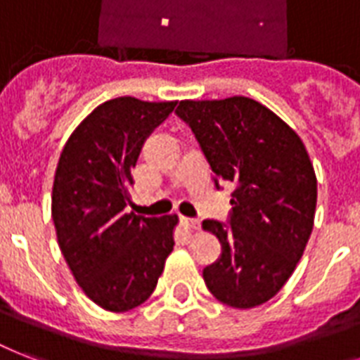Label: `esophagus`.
<instances>
[{
  "label": "esophagus",
  "mask_w": 360,
  "mask_h": 360,
  "mask_svg": "<svg viewBox=\"0 0 360 360\" xmlns=\"http://www.w3.org/2000/svg\"><path fill=\"white\" fill-rule=\"evenodd\" d=\"M181 222H183V226H186V228H191V230H200V226H202L198 219H186V217H183Z\"/></svg>",
  "instance_id": "34e87169"
}]
</instances>
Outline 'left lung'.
<instances>
[{
    "label": "left lung",
    "mask_w": 360,
    "mask_h": 360,
    "mask_svg": "<svg viewBox=\"0 0 360 360\" xmlns=\"http://www.w3.org/2000/svg\"><path fill=\"white\" fill-rule=\"evenodd\" d=\"M211 164L214 185L231 183L230 228L205 220L222 256L203 271L209 291L233 308L259 307L288 282L314 228L318 179L302 140L248 97L181 101Z\"/></svg>",
    "instance_id": "8db88e82"
}]
</instances>
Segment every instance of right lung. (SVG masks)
<instances>
[{"label":"right lung","instance_id":"add662e5","mask_svg":"<svg viewBox=\"0 0 360 360\" xmlns=\"http://www.w3.org/2000/svg\"><path fill=\"white\" fill-rule=\"evenodd\" d=\"M175 104L106 101L72 130L59 155L52 188L59 248L84 293L110 312L146 302L174 250L177 214L147 219L129 213V205L141 146Z\"/></svg>","mask_w":360,"mask_h":360}]
</instances>
